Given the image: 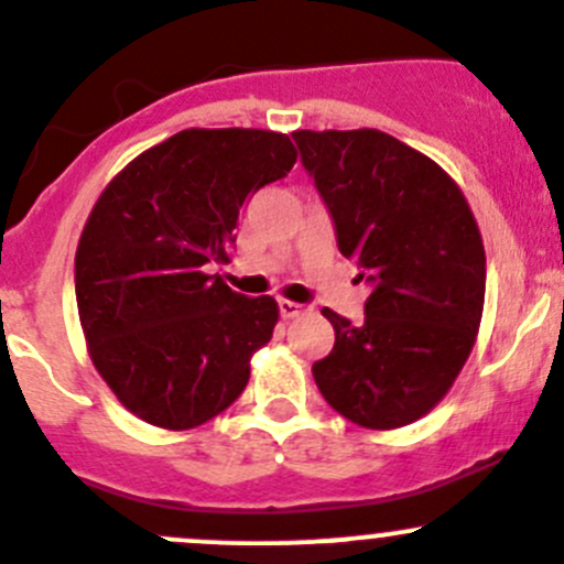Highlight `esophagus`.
Returning <instances> with one entry per match:
<instances>
[{
  "mask_svg": "<svg viewBox=\"0 0 564 564\" xmlns=\"http://www.w3.org/2000/svg\"><path fill=\"white\" fill-rule=\"evenodd\" d=\"M306 306L304 304H295V301L290 299H280V315L284 317V321H293V317L304 315Z\"/></svg>",
  "mask_w": 564,
  "mask_h": 564,
  "instance_id": "esophagus-1",
  "label": "esophagus"
}]
</instances>
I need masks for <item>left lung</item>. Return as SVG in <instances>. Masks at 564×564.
Wrapping results in <instances>:
<instances>
[{"label": "left lung", "mask_w": 564, "mask_h": 564, "mask_svg": "<svg viewBox=\"0 0 564 564\" xmlns=\"http://www.w3.org/2000/svg\"><path fill=\"white\" fill-rule=\"evenodd\" d=\"M337 247L370 282L365 323L326 306L334 348L312 365L337 414L392 431L442 403L469 359L485 304V249L458 183L376 128L295 131Z\"/></svg>", "instance_id": "left-lung-1"}]
</instances>
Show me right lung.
I'll list each match as a JSON object with an SVG mask.
<instances>
[{
	"label": "right lung",
	"instance_id": "1",
	"mask_svg": "<svg viewBox=\"0 0 564 564\" xmlns=\"http://www.w3.org/2000/svg\"><path fill=\"white\" fill-rule=\"evenodd\" d=\"M293 164L284 133L186 128L100 192L76 249V304L95 370L133 416L188 431L243 392L280 306L208 269L230 260L249 194Z\"/></svg>",
	"mask_w": 564,
	"mask_h": 564
}]
</instances>
